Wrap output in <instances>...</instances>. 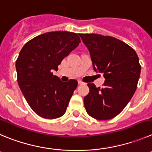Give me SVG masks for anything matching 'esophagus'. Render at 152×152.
Returning <instances> with one entry per match:
<instances>
[{"mask_svg":"<svg viewBox=\"0 0 152 152\" xmlns=\"http://www.w3.org/2000/svg\"><path fill=\"white\" fill-rule=\"evenodd\" d=\"M78 83H79V85H84L85 84V83H83V82H82V81H81V80L78 81Z\"/></svg>","mask_w":152,"mask_h":152,"instance_id":"1","label":"esophagus"}]
</instances>
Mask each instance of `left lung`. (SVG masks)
Returning a JSON list of instances; mask_svg holds the SVG:
<instances>
[{"instance_id":"1","label":"left lung","mask_w":152,"mask_h":152,"mask_svg":"<svg viewBox=\"0 0 152 152\" xmlns=\"http://www.w3.org/2000/svg\"><path fill=\"white\" fill-rule=\"evenodd\" d=\"M90 52L94 69L103 73V88L88 83L84 97L86 112L97 120H109L121 113L136 91L141 66L137 52L127 43L110 36L79 34Z\"/></svg>"}]
</instances>
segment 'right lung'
I'll use <instances>...</instances> for the list:
<instances>
[{
	"mask_svg": "<svg viewBox=\"0 0 152 152\" xmlns=\"http://www.w3.org/2000/svg\"><path fill=\"white\" fill-rule=\"evenodd\" d=\"M80 38L76 33L52 31L28 41L15 61L18 86L32 110L44 118L63 115L78 83H64L54 76L64 58L76 49Z\"/></svg>",
	"mask_w": 152,
	"mask_h": 152,
	"instance_id": "right-lung-1",
	"label": "right lung"
}]
</instances>
